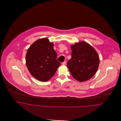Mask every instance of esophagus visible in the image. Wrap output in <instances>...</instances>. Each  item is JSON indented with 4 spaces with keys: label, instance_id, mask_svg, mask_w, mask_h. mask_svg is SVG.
Returning a JSON list of instances; mask_svg holds the SVG:
<instances>
[{
    "label": "esophagus",
    "instance_id": "obj_1",
    "mask_svg": "<svg viewBox=\"0 0 121 121\" xmlns=\"http://www.w3.org/2000/svg\"><path fill=\"white\" fill-rule=\"evenodd\" d=\"M61 64H62V65H65L66 64V61H64V62H63Z\"/></svg>",
    "mask_w": 121,
    "mask_h": 121
}]
</instances>
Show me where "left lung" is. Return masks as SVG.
<instances>
[{"mask_svg":"<svg viewBox=\"0 0 121 121\" xmlns=\"http://www.w3.org/2000/svg\"><path fill=\"white\" fill-rule=\"evenodd\" d=\"M71 58L67 67L73 77L80 82L91 79L97 71L100 59L94 48L82 41L70 46Z\"/></svg>","mask_w":121,"mask_h":121,"instance_id":"1","label":"left lung"}]
</instances>
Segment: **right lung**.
<instances>
[{
	"label": "right lung",
	"mask_w": 121,
	"mask_h": 121,
	"mask_svg": "<svg viewBox=\"0 0 121 121\" xmlns=\"http://www.w3.org/2000/svg\"><path fill=\"white\" fill-rule=\"evenodd\" d=\"M54 44L47 38L39 39L28 49L26 63L31 75L41 82H47L54 75L60 63L57 60Z\"/></svg>",
	"instance_id": "1"
}]
</instances>
